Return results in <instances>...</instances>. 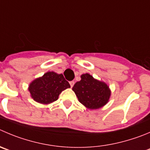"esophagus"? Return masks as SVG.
<instances>
[{"instance_id": "1", "label": "esophagus", "mask_w": 150, "mask_h": 150, "mask_svg": "<svg viewBox=\"0 0 150 150\" xmlns=\"http://www.w3.org/2000/svg\"><path fill=\"white\" fill-rule=\"evenodd\" d=\"M69 83H70V85H71V87L72 88V87L74 86V81H71Z\"/></svg>"}]
</instances>
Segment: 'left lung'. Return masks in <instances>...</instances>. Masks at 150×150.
<instances>
[{
	"label": "left lung",
	"instance_id": "left-lung-1",
	"mask_svg": "<svg viewBox=\"0 0 150 150\" xmlns=\"http://www.w3.org/2000/svg\"><path fill=\"white\" fill-rule=\"evenodd\" d=\"M81 80L72 88L78 100L86 108L96 110L108 103L111 91L108 84L95 79L90 74L81 75Z\"/></svg>",
	"mask_w": 150,
	"mask_h": 150
}]
</instances>
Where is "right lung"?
Wrapping results in <instances>:
<instances>
[{
	"label": "right lung",
	"instance_id": "1",
	"mask_svg": "<svg viewBox=\"0 0 150 150\" xmlns=\"http://www.w3.org/2000/svg\"><path fill=\"white\" fill-rule=\"evenodd\" d=\"M71 88L62 74L48 71L42 76L34 79L28 85L31 97L42 105H48L55 102L59 95L67 88Z\"/></svg>",
	"mask_w": 150,
	"mask_h": 150
}]
</instances>
